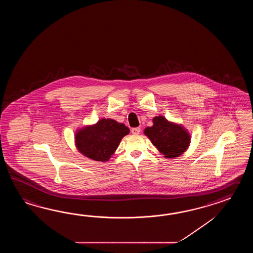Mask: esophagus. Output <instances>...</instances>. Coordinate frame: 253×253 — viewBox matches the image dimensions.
Returning <instances> with one entry per match:
<instances>
[{
  "label": "esophagus",
  "mask_w": 253,
  "mask_h": 253,
  "mask_svg": "<svg viewBox=\"0 0 253 253\" xmlns=\"http://www.w3.org/2000/svg\"><path fill=\"white\" fill-rule=\"evenodd\" d=\"M131 132H132V134H138L141 132V128L140 127H134V128L131 129Z\"/></svg>",
  "instance_id": "esophagus-1"
}]
</instances>
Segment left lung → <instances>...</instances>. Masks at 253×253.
Instances as JSON below:
<instances>
[{"label":"left lung","mask_w":253,"mask_h":253,"mask_svg":"<svg viewBox=\"0 0 253 253\" xmlns=\"http://www.w3.org/2000/svg\"><path fill=\"white\" fill-rule=\"evenodd\" d=\"M154 125L145 129L152 144L167 158L177 157L187 149L190 134L180 125L169 122L164 117H156Z\"/></svg>","instance_id":"8db88e82"}]
</instances>
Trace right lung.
Instances as JSON below:
<instances>
[{"label":"right lung","instance_id":"obj_1","mask_svg":"<svg viewBox=\"0 0 253 253\" xmlns=\"http://www.w3.org/2000/svg\"><path fill=\"white\" fill-rule=\"evenodd\" d=\"M129 128L113 119H103L97 124L81 129L76 134L77 148L95 161H108L117 150Z\"/></svg>","mask_w":253,"mask_h":253}]
</instances>
